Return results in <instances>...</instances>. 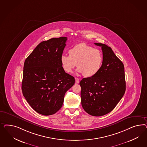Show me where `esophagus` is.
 <instances>
[{"instance_id": "1", "label": "esophagus", "mask_w": 147, "mask_h": 147, "mask_svg": "<svg viewBox=\"0 0 147 147\" xmlns=\"http://www.w3.org/2000/svg\"><path fill=\"white\" fill-rule=\"evenodd\" d=\"M75 79H76V84H79V79L78 78H76Z\"/></svg>"}]
</instances>
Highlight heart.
Segmentation results:
<instances>
[{
	"instance_id": "obj_1",
	"label": "heart",
	"mask_w": 147,
	"mask_h": 147,
	"mask_svg": "<svg viewBox=\"0 0 147 147\" xmlns=\"http://www.w3.org/2000/svg\"><path fill=\"white\" fill-rule=\"evenodd\" d=\"M69 55L63 54L60 62L63 69L68 73L72 72L77 65V72L89 78L97 74L103 63V55L98 49L85 43H81L73 47L68 51Z\"/></svg>"
}]
</instances>
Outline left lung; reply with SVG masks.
I'll list each match as a JSON object with an SVG mask.
<instances>
[{
  "instance_id": "8db88e82",
  "label": "left lung",
  "mask_w": 147,
  "mask_h": 147,
  "mask_svg": "<svg viewBox=\"0 0 147 147\" xmlns=\"http://www.w3.org/2000/svg\"><path fill=\"white\" fill-rule=\"evenodd\" d=\"M102 65L97 74L80 81L81 105L90 115L100 116L112 111L125 91V67L111 48L101 43Z\"/></svg>"
}]
</instances>
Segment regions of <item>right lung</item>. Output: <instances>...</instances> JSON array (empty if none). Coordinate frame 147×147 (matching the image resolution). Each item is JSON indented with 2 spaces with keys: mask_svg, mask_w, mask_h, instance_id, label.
<instances>
[{
  "mask_svg": "<svg viewBox=\"0 0 147 147\" xmlns=\"http://www.w3.org/2000/svg\"><path fill=\"white\" fill-rule=\"evenodd\" d=\"M67 40V37H60L40 42L24 62L23 95L43 115L57 113L66 92L75 84L74 78L65 72L60 62Z\"/></svg>",
  "mask_w": 147,
  "mask_h": 147,
  "instance_id": "right-lung-1",
  "label": "right lung"
}]
</instances>
